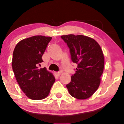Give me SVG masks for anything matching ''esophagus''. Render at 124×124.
<instances>
[{"label":"esophagus","mask_w":124,"mask_h":124,"mask_svg":"<svg viewBox=\"0 0 124 124\" xmlns=\"http://www.w3.org/2000/svg\"><path fill=\"white\" fill-rule=\"evenodd\" d=\"M56 75L57 76H59L60 75H61V72H56Z\"/></svg>","instance_id":"34e87169"}]
</instances>
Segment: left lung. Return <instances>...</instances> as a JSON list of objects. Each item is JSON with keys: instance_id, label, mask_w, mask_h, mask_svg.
<instances>
[{"instance_id": "8db88e82", "label": "left lung", "mask_w": 124, "mask_h": 124, "mask_svg": "<svg viewBox=\"0 0 124 124\" xmlns=\"http://www.w3.org/2000/svg\"><path fill=\"white\" fill-rule=\"evenodd\" d=\"M70 48L71 60L77 64L76 72L67 85L70 94L78 100L89 98L98 89L103 72L104 59L101 47L84 35L61 36Z\"/></svg>"}]
</instances>
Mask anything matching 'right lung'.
Returning a JSON list of instances; mask_svg holds the SVG:
<instances>
[{"label": "right lung", "mask_w": 124, "mask_h": 124, "mask_svg": "<svg viewBox=\"0 0 124 124\" xmlns=\"http://www.w3.org/2000/svg\"><path fill=\"white\" fill-rule=\"evenodd\" d=\"M52 37L37 35L20 41L14 48L12 70L21 89L30 99L39 100L48 95L55 82L53 74L39 68Z\"/></svg>", "instance_id": "1"}]
</instances>
